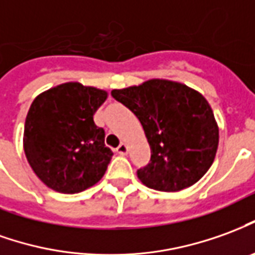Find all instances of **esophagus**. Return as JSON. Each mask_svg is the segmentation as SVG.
I'll return each instance as SVG.
<instances>
[{
  "label": "esophagus",
  "mask_w": 255,
  "mask_h": 255,
  "mask_svg": "<svg viewBox=\"0 0 255 255\" xmlns=\"http://www.w3.org/2000/svg\"><path fill=\"white\" fill-rule=\"evenodd\" d=\"M116 152L119 153L120 156H126L128 153V146L126 145V143H122V145L119 146L117 149H116Z\"/></svg>",
  "instance_id": "obj_1"
}]
</instances>
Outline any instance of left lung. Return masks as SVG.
Masks as SVG:
<instances>
[{
  "label": "left lung",
  "mask_w": 255,
  "mask_h": 255,
  "mask_svg": "<svg viewBox=\"0 0 255 255\" xmlns=\"http://www.w3.org/2000/svg\"><path fill=\"white\" fill-rule=\"evenodd\" d=\"M112 97L138 117L150 146V163L138 170L147 188L178 192L211 167L220 129L207 99L188 85L152 78L113 90Z\"/></svg>",
  "instance_id": "left-lung-1"
}]
</instances>
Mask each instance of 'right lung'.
<instances>
[{
    "label": "right lung",
    "instance_id": "add662e5",
    "mask_svg": "<svg viewBox=\"0 0 255 255\" xmlns=\"http://www.w3.org/2000/svg\"><path fill=\"white\" fill-rule=\"evenodd\" d=\"M108 92L65 83L41 92L28 109L23 149L41 182L60 193H78L101 181L113 152L94 115Z\"/></svg>",
    "mask_w": 255,
    "mask_h": 255
}]
</instances>
